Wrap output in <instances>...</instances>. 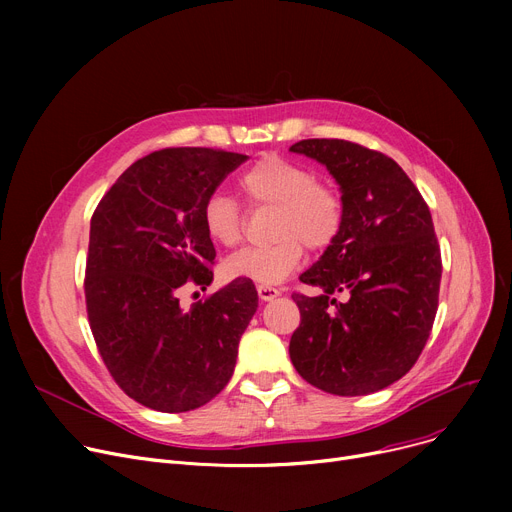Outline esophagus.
I'll list each match as a JSON object with an SVG mask.
<instances>
[{
    "label": "esophagus",
    "mask_w": 512,
    "mask_h": 512,
    "mask_svg": "<svg viewBox=\"0 0 512 512\" xmlns=\"http://www.w3.org/2000/svg\"><path fill=\"white\" fill-rule=\"evenodd\" d=\"M257 294H259V299H261V301H272V299L280 297V290H278V288H274V286L259 284V286H257Z\"/></svg>",
    "instance_id": "1"
}]
</instances>
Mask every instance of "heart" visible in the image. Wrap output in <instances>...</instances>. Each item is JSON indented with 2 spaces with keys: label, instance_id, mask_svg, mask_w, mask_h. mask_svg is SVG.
Segmentation results:
<instances>
[{
  "label": "heart",
  "instance_id": "1",
  "mask_svg": "<svg viewBox=\"0 0 512 512\" xmlns=\"http://www.w3.org/2000/svg\"><path fill=\"white\" fill-rule=\"evenodd\" d=\"M240 193L255 207H276L272 245L245 249L228 259L232 278L257 284H278L303 261L305 247L324 251L340 236L344 203L334 186L315 180V172L280 155L259 159L238 180ZM203 230L213 245L232 249L242 240V215L238 203L213 193L203 203Z\"/></svg>",
  "mask_w": 512,
  "mask_h": 512
}]
</instances>
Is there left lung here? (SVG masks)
Wrapping results in <instances>:
<instances>
[{
	"instance_id": "obj_1",
	"label": "left lung",
	"mask_w": 512,
	"mask_h": 512,
	"mask_svg": "<svg viewBox=\"0 0 512 512\" xmlns=\"http://www.w3.org/2000/svg\"><path fill=\"white\" fill-rule=\"evenodd\" d=\"M290 151L324 164L344 203L340 236L301 274L319 294H292L301 326L290 361L324 392H378L415 365L434 326L442 259L432 213L380 151L342 139H307Z\"/></svg>"
}]
</instances>
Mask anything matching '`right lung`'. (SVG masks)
I'll return each mask as SVG.
<instances>
[{
    "label": "right lung",
    "mask_w": 512,
    "mask_h": 512,
    "mask_svg": "<svg viewBox=\"0 0 512 512\" xmlns=\"http://www.w3.org/2000/svg\"><path fill=\"white\" fill-rule=\"evenodd\" d=\"M247 155L172 147L134 164L103 195L89 236L85 299L116 384L161 413L203 407L230 382L257 290L236 278L191 309L178 294L211 284L213 242L201 211Z\"/></svg>",
    "instance_id": "obj_1"
}]
</instances>
